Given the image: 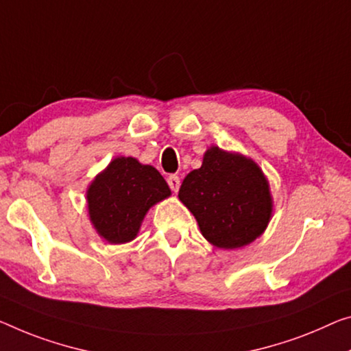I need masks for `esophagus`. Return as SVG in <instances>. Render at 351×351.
Listing matches in <instances>:
<instances>
[{
  "mask_svg": "<svg viewBox=\"0 0 351 351\" xmlns=\"http://www.w3.org/2000/svg\"><path fill=\"white\" fill-rule=\"evenodd\" d=\"M168 185H169V188H171L172 191L177 193V191H179V188H180V177L179 176H174V174L169 176L168 177Z\"/></svg>",
  "mask_w": 351,
  "mask_h": 351,
  "instance_id": "obj_1",
  "label": "esophagus"
}]
</instances>
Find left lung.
I'll list each match as a JSON object with an SVG mask.
<instances>
[{
	"label": "left lung",
	"instance_id": "8db88e82",
	"mask_svg": "<svg viewBox=\"0 0 351 351\" xmlns=\"http://www.w3.org/2000/svg\"><path fill=\"white\" fill-rule=\"evenodd\" d=\"M179 199L201 234L219 250L251 245L273 217L269 182L254 160L210 145L202 166L183 180Z\"/></svg>",
	"mask_w": 351,
	"mask_h": 351
}]
</instances>
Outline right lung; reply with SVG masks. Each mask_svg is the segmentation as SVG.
Listing matches in <instances>:
<instances>
[{
  "instance_id": "add662e5",
  "label": "right lung",
  "mask_w": 351,
  "mask_h": 351,
  "mask_svg": "<svg viewBox=\"0 0 351 351\" xmlns=\"http://www.w3.org/2000/svg\"><path fill=\"white\" fill-rule=\"evenodd\" d=\"M171 196L163 176L133 157H116L86 190L88 217L110 245H123L139 234L145 215Z\"/></svg>"
}]
</instances>
